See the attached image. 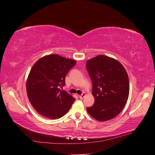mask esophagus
Returning a JSON list of instances; mask_svg holds the SVG:
<instances>
[{"instance_id": "obj_1", "label": "esophagus", "mask_w": 155, "mask_h": 155, "mask_svg": "<svg viewBox=\"0 0 155 155\" xmlns=\"http://www.w3.org/2000/svg\"><path fill=\"white\" fill-rule=\"evenodd\" d=\"M85 93H83V94H82L81 95H80L79 97L80 99H83L85 97Z\"/></svg>"}]
</instances>
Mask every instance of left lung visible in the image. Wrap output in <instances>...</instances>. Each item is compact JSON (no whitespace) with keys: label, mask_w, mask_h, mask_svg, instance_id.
<instances>
[{"label":"left lung","mask_w":155,"mask_h":155,"mask_svg":"<svg viewBox=\"0 0 155 155\" xmlns=\"http://www.w3.org/2000/svg\"><path fill=\"white\" fill-rule=\"evenodd\" d=\"M86 68L95 98L94 105L87 108L88 113L101 121L113 118L124 108L128 98L127 71L118 61L102 55L88 60Z\"/></svg>","instance_id":"obj_1"}]
</instances>
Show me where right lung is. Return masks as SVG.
I'll use <instances>...</instances> for the list:
<instances>
[{"mask_svg":"<svg viewBox=\"0 0 155 155\" xmlns=\"http://www.w3.org/2000/svg\"><path fill=\"white\" fill-rule=\"evenodd\" d=\"M76 61L53 54L39 59L28 75L26 88L28 100L41 115L60 118L71 108L75 98L64 90L65 76Z\"/></svg>","mask_w":155,"mask_h":155,"instance_id":"add662e5","label":"right lung"}]
</instances>
